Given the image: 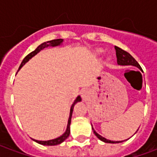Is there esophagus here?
I'll use <instances>...</instances> for the list:
<instances>
[{
	"mask_svg": "<svg viewBox=\"0 0 157 157\" xmlns=\"http://www.w3.org/2000/svg\"><path fill=\"white\" fill-rule=\"evenodd\" d=\"M85 94H86V92H82V97H85Z\"/></svg>",
	"mask_w": 157,
	"mask_h": 157,
	"instance_id": "1",
	"label": "esophagus"
}]
</instances>
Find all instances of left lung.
Masks as SVG:
<instances>
[{
  "label": "left lung",
  "mask_w": 157,
  "mask_h": 157,
  "mask_svg": "<svg viewBox=\"0 0 157 157\" xmlns=\"http://www.w3.org/2000/svg\"><path fill=\"white\" fill-rule=\"evenodd\" d=\"M115 48V51H116V57H117V63H118V65H134V66H136V67H138L140 71H142L141 67H140V65H139V63L136 60H135V59L133 58V56H132L130 54H128V52H126L124 49H122V48H118L117 46L114 47ZM93 129V128H92ZM93 133L95 134V135L99 139V140H101L102 141L106 142V143H120V142L123 141H112V140H107L104 137H102L100 135H98L97 132L93 129Z\"/></svg>",
  "instance_id": "8db88e82"
}]
</instances>
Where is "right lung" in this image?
I'll return each mask as SVG.
<instances>
[{
  "instance_id": "right-lung-1",
  "label": "right lung",
  "mask_w": 157,
  "mask_h": 157,
  "mask_svg": "<svg viewBox=\"0 0 157 157\" xmlns=\"http://www.w3.org/2000/svg\"><path fill=\"white\" fill-rule=\"evenodd\" d=\"M62 42H63V39H53V40H50V41H48V42H44V43L41 44L38 48H36L34 51L31 52L30 54H29V55L26 56L25 58L23 59V60H22V62L21 63V65H20V66H19V69L22 68V65L29 61V59L32 58L33 56H34L35 55H37L40 50L43 49V48H46V47H48V46H57V45L60 44ZM80 101H81V97L79 96V97H77V98L75 100L74 103L71 105V112H70V117H69V120H68V124H67V128H66V131L65 132V134H64V135H62L61 136H59V138H56L55 139V140H47V141H41V140H33L37 142V143H39V144H41V145H59V144H60V143H62V142L65 140V139L68 138V136L70 135V133H71V130H70V124H71V115H72V112H73V108H74V106H75V103H76L77 102H80Z\"/></svg>"
}]
</instances>
